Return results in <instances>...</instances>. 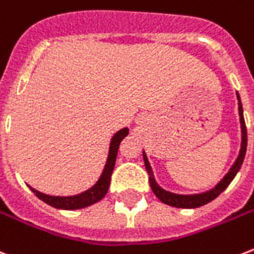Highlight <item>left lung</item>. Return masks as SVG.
Instances as JSON below:
<instances>
[{"mask_svg": "<svg viewBox=\"0 0 254 254\" xmlns=\"http://www.w3.org/2000/svg\"><path fill=\"white\" fill-rule=\"evenodd\" d=\"M237 100H239V113H240V123H241V133H243V142H241V149H240V154L236 162L233 164V166L230 168V170L226 173V176L224 179L217 184V187L212 189V190L206 191V193H202V194H194V196H181V194H174V193H170V191H166L164 189L158 187L156 181H154V177H153L152 169H150V165H149L148 158L145 156L144 153V162L145 168H146V172L149 174V184H150V188H152L153 193L156 194L158 200L162 201L164 204L170 205V206H176V208H198V206H202V205L208 204L212 200H214L216 197L220 196V193L225 190L228 185L232 183V180L235 179L236 174L240 170L241 165H243L244 157H245V153H247V144H248V135H247V125H245V120H244V113H243V104H241V100H240L239 93H237Z\"/></svg>", "mask_w": 254, "mask_h": 254, "instance_id": "1", "label": "left lung"}]
</instances>
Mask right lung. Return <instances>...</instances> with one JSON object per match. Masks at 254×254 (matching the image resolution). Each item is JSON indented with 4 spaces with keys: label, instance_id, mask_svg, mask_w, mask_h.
<instances>
[{
    "label": "right lung",
    "instance_id": "obj_1",
    "mask_svg": "<svg viewBox=\"0 0 254 254\" xmlns=\"http://www.w3.org/2000/svg\"><path fill=\"white\" fill-rule=\"evenodd\" d=\"M129 130L127 127L123 130L117 131L114 137L112 138L110 142V149H109V156H108V161H106L105 169L102 172L101 177L97 181V184L93 188H90L89 190L77 194L73 197H53L40 193V191L34 190L33 188L32 191L36 194L40 200L46 202L50 206L57 209H66V210H73V209H81L89 205L96 204L97 201H100L104 198L106 194V191L109 189L110 185V179H112V173H113L114 165H116V158H117V153H119V146L121 144V141L124 140V137H127Z\"/></svg>",
    "mask_w": 254,
    "mask_h": 254
}]
</instances>
